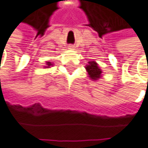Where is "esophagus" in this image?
Here are the masks:
<instances>
[{
	"instance_id": "obj_1",
	"label": "esophagus",
	"mask_w": 148,
	"mask_h": 148,
	"mask_svg": "<svg viewBox=\"0 0 148 148\" xmlns=\"http://www.w3.org/2000/svg\"><path fill=\"white\" fill-rule=\"evenodd\" d=\"M69 49H73V46H69Z\"/></svg>"
}]
</instances>
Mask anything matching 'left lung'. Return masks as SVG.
Wrapping results in <instances>:
<instances>
[{"instance_id":"8db88e82","label":"left lung","mask_w":148,"mask_h":148,"mask_svg":"<svg viewBox=\"0 0 148 148\" xmlns=\"http://www.w3.org/2000/svg\"><path fill=\"white\" fill-rule=\"evenodd\" d=\"M86 69L87 73H88L89 78L93 81L99 79V78L102 76L101 75V73H102L101 69L99 68V65H97V63L96 62H92V61L88 62V65L86 66Z\"/></svg>"}]
</instances>
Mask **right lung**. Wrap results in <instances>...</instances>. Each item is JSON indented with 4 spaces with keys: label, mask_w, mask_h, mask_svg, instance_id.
<instances>
[{
    "label": "right lung",
    "mask_w": 148,
    "mask_h": 148,
    "mask_svg": "<svg viewBox=\"0 0 148 148\" xmlns=\"http://www.w3.org/2000/svg\"><path fill=\"white\" fill-rule=\"evenodd\" d=\"M46 64H47V66H45L46 68H49V67H51V65H53V64H52L51 62H46Z\"/></svg>",
    "instance_id": "obj_1"
}]
</instances>
